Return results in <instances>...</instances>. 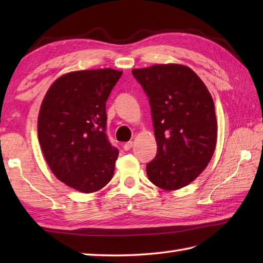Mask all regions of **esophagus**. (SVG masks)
Wrapping results in <instances>:
<instances>
[{
	"mask_svg": "<svg viewBox=\"0 0 263 263\" xmlns=\"http://www.w3.org/2000/svg\"><path fill=\"white\" fill-rule=\"evenodd\" d=\"M133 146V142L132 141H128V142H125L124 146H123V148H124V150H130Z\"/></svg>",
	"mask_w": 263,
	"mask_h": 263,
	"instance_id": "1",
	"label": "esophagus"
}]
</instances>
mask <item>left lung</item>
Masks as SVG:
<instances>
[{
	"label": "left lung",
	"mask_w": 263,
	"mask_h": 263,
	"mask_svg": "<svg viewBox=\"0 0 263 263\" xmlns=\"http://www.w3.org/2000/svg\"><path fill=\"white\" fill-rule=\"evenodd\" d=\"M149 98L157 155L147 164L152 183L167 191L194 181L209 164L217 141L214 100L197 73L180 64L133 69Z\"/></svg>",
	"instance_id": "8db88e82"
}]
</instances>
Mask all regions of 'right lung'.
<instances>
[{"instance_id": "obj_1", "label": "right lung", "mask_w": 263, "mask_h": 263, "mask_svg": "<svg viewBox=\"0 0 263 263\" xmlns=\"http://www.w3.org/2000/svg\"><path fill=\"white\" fill-rule=\"evenodd\" d=\"M123 72H70L55 81L38 115V140L49 168L61 182L83 193L96 192L114 174L119 150L106 135V102Z\"/></svg>"}]
</instances>
